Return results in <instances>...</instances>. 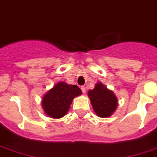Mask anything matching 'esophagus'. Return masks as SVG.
I'll return each mask as SVG.
<instances>
[{
  "mask_svg": "<svg viewBox=\"0 0 157 157\" xmlns=\"http://www.w3.org/2000/svg\"><path fill=\"white\" fill-rule=\"evenodd\" d=\"M81 90H82V93H84V94H85V92H86V88H85V86H81Z\"/></svg>",
  "mask_w": 157,
  "mask_h": 157,
  "instance_id": "obj_1",
  "label": "esophagus"
}]
</instances>
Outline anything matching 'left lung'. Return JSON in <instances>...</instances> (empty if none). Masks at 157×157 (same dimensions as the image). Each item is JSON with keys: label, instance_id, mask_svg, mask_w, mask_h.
Instances as JSON below:
<instances>
[{"label": "left lung", "instance_id": "8db88e82", "mask_svg": "<svg viewBox=\"0 0 157 157\" xmlns=\"http://www.w3.org/2000/svg\"><path fill=\"white\" fill-rule=\"evenodd\" d=\"M94 111L99 117L107 118L115 111L118 100L114 93L107 90L101 83H98L93 90L88 92Z\"/></svg>", "mask_w": 157, "mask_h": 157}]
</instances>
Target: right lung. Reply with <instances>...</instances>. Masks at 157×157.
Listing matches in <instances>:
<instances>
[{"label": "right lung", "mask_w": 157, "mask_h": 157, "mask_svg": "<svg viewBox=\"0 0 157 157\" xmlns=\"http://www.w3.org/2000/svg\"><path fill=\"white\" fill-rule=\"evenodd\" d=\"M81 94V90L76 85L57 83L43 98V109L52 118H62L68 111L73 98Z\"/></svg>", "instance_id": "1"}]
</instances>
